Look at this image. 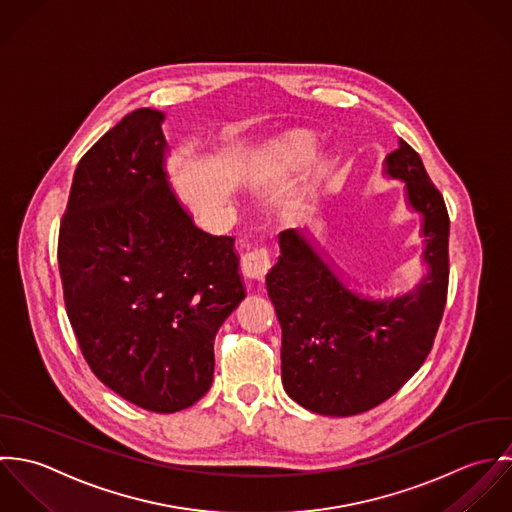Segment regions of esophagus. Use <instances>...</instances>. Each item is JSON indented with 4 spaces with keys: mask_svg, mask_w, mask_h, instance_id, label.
Returning <instances> with one entry per match:
<instances>
[{
    "mask_svg": "<svg viewBox=\"0 0 512 512\" xmlns=\"http://www.w3.org/2000/svg\"><path fill=\"white\" fill-rule=\"evenodd\" d=\"M271 269V257L267 249H255L241 257V273L247 281H263Z\"/></svg>",
    "mask_w": 512,
    "mask_h": 512,
    "instance_id": "1",
    "label": "esophagus"
}]
</instances>
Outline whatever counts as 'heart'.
<instances>
[{
    "label": "heart",
    "instance_id": "obj_1",
    "mask_svg": "<svg viewBox=\"0 0 512 512\" xmlns=\"http://www.w3.org/2000/svg\"><path fill=\"white\" fill-rule=\"evenodd\" d=\"M316 154H318L316 140L308 132L297 130L273 142L267 154L263 156V162L271 170L291 174V172L305 170L314 162Z\"/></svg>",
    "mask_w": 512,
    "mask_h": 512
}]
</instances>
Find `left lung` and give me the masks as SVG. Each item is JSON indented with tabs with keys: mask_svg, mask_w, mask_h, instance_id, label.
I'll list each match as a JSON object with an SVG mask.
<instances>
[{
	"mask_svg": "<svg viewBox=\"0 0 512 512\" xmlns=\"http://www.w3.org/2000/svg\"><path fill=\"white\" fill-rule=\"evenodd\" d=\"M419 225L417 279L400 293L350 283L301 229L279 237L267 293L283 330V388L299 406L346 417L392 398L427 358L447 297L449 217L419 154L400 140L384 160Z\"/></svg>",
	"mask_w": 512,
	"mask_h": 512,
	"instance_id": "1",
	"label": "left lung"
}]
</instances>
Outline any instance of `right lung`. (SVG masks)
Listing matches in <instances>:
<instances>
[{
	"label": "right lung",
	"mask_w": 512,
	"mask_h": 512,
	"mask_svg": "<svg viewBox=\"0 0 512 512\" xmlns=\"http://www.w3.org/2000/svg\"><path fill=\"white\" fill-rule=\"evenodd\" d=\"M166 114H126L79 162L59 233L67 314L95 376L138 408L194 406L245 299L231 237L198 229L166 170Z\"/></svg>",
	"instance_id": "right-lung-1"
}]
</instances>
